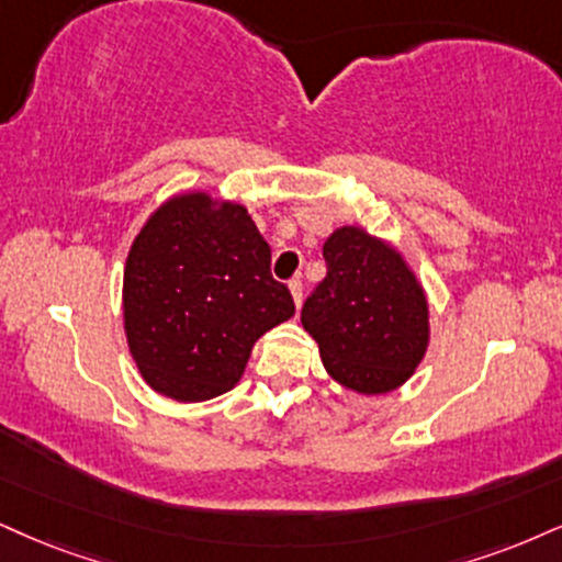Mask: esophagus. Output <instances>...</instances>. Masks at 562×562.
Listing matches in <instances>:
<instances>
[{
	"mask_svg": "<svg viewBox=\"0 0 562 562\" xmlns=\"http://www.w3.org/2000/svg\"><path fill=\"white\" fill-rule=\"evenodd\" d=\"M289 292H292V300H294L296 307H300V304H302V281L294 279L292 283H289Z\"/></svg>",
	"mask_w": 562,
	"mask_h": 562,
	"instance_id": "esophagus-1",
	"label": "esophagus"
}]
</instances>
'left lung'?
I'll use <instances>...</instances> for the list:
<instances>
[{
    "label": "left lung",
    "mask_w": 562,
    "mask_h": 562,
    "mask_svg": "<svg viewBox=\"0 0 562 562\" xmlns=\"http://www.w3.org/2000/svg\"><path fill=\"white\" fill-rule=\"evenodd\" d=\"M328 262L304 302L302 328L315 338L325 372L359 396H385L417 372L429 346V302L393 241L359 226L325 239Z\"/></svg>",
    "instance_id": "obj_1"
}]
</instances>
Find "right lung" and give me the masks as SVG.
Masks as SVG:
<instances>
[{"instance_id":"1","label":"right lung","mask_w":562,"mask_h":562,"mask_svg":"<svg viewBox=\"0 0 562 562\" xmlns=\"http://www.w3.org/2000/svg\"><path fill=\"white\" fill-rule=\"evenodd\" d=\"M122 317L145 383L195 404L239 383L252 346L294 317V302L270 279V247L247 207L187 190L164 200L130 245Z\"/></svg>"}]
</instances>
